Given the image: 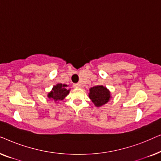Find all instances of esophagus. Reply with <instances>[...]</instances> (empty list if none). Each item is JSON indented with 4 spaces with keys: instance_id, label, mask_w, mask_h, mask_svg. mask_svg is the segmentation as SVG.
<instances>
[{
    "instance_id": "34e87169",
    "label": "esophagus",
    "mask_w": 161,
    "mask_h": 161,
    "mask_svg": "<svg viewBox=\"0 0 161 161\" xmlns=\"http://www.w3.org/2000/svg\"><path fill=\"white\" fill-rule=\"evenodd\" d=\"M74 87L75 88H81L82 87V85H81L80 83H75V84H74Z\"/></svg>"
}]
</instances>
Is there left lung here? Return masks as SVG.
<instances>
[{"mask_svg":"<svg viewBox=\"0 0 161 161\" xmlns=\"http://www.w3.org/2000/svg\"><path fill=\"white\" fill-rule=\"evenodd\" d=\"M89 97L96 107H101L111 100V92L104 86H96L89 89Z\"/></svg>","mask_w":161,"mask_h":161,"instance_id":"obj_1","label":"left lung"}]
</instances>
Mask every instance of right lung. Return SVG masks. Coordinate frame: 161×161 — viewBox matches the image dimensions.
<instances>
[{"label": "right lung", "instance_id": "1", "mask_svg": "<svg viewBox=\"0 0 161 161\" xmlns=\"http://www.w3.org/2000/svg\"><path fill=\"white\" fill-rule=\"evenodd\" d=\"M68 85L57 83L53 86L51 91L47 94V97L51 100H54L58 103L59 101L63 100L70 92V89H68Z\"/></svg>", "mask_w": 161, "mask_h": 161}]
</instances>
